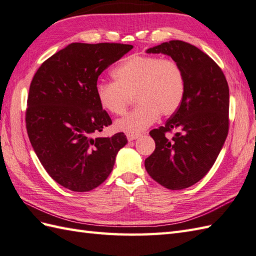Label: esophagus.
Masks as SVG:
<instances>
[{"label": "esophagus", "instance_id": "34e87169", "mask_svg": "<svg viewBox=\"0 0 256 256\" xmlns=\"http://www.w3.org/2000/svg\"><path fill=\"white\" fill-rule=\"evenodd\" d=\"M138 137H139L138 134H127V139H128L129 141H132V140H134V139H137Z\"/></svg>", "mask_w": 256, "mask_h": 256}]
</instances>
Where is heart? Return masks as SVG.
<instances>
[{
	"instance_id": "obj_1",
	"label": "heart",
	"mask_w": 256,
	"mask_h": 256,
	"mask_svg": "<svg viewBox=\"0 0 256 256\" xmlns=\"http://www.w3.org/2000/svg\"><path fill=\"white\" fill-rule=\"evenodd\" d=\"M112 76L114 82L96 84L100 107L114 115H122L132 100L138 105L116 122L119 132L139 134L160 116H171L178 110L186 90L183 68L173 59L134 54L122 61Z\"/></svg>"
}]
</instances>
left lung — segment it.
I'll list each match as a JSON object with an SVG mask.
<instances>
[{
	"label": "left lung",
	"instance_id": "obj_1",
	"mask_svg": "<svg viewBox=\"0 0 256 256\" xmlns=\"http://www.w3.org/2000/svg\"><path fill=\"white\" fill-rule=\"evenodd\" d=\"M183 68L186 90L178 110L150 136L156 149L144 161L148 174L168 190H184L205 176L229 132V86L221 68L200 49L171 40L146 50ZM176 132L172 138L168 133Z\"/></svg>",
	"mask_w": 256,
	"mask_h": 256
}]
</instances>
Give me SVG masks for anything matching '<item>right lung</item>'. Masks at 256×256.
<instances>
[{
    "label": "right lung",
    "instance_id": "obj_1",
    "mask_svg": "<svg viewBox=\"0 0 256 256\" xmlns=\"http://www.w3.org/2000/svg\"><path fill=\"white\" fill-rule=\"evenodd\" d=\"M132 49L117 42H73L51 56L34 76L26 129L39 161L56 183L88 192L108 178L126 134L95 138L112 124L96 98L98 76Z\"/></svg>",
    "mask_w": 256,
    "mask_h": 256
}]
</instances>
